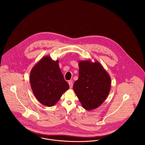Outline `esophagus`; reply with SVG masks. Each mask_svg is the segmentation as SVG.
I'll list each match as a JSON object with an SVG mask.
<instances>
[{"instance_id":"obj_1","label":"esophagus","mask_w":145,"mask_h":145,"mask_svg":"<svg viewBox=\"0 0 145 145\" xmlns=\"http://www.w3.org/2000/svg\"><path fill=\"white\" fill-rule=\"evenodd\" d=\"M69 86H70V88L71 89V88H72V85H73V83L72 82H71V81H70V82H69Z\"/></svg>"}]
</instances>
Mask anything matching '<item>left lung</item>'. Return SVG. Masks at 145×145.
<instances>
[{
  "label": "left lung",
  "mask_w": 145,
  "mask_h": 145,
  "mask_svg": "<svg viewBox=\"0 0 145 145\" xmlns=\"http://www.w3.org/2000/svg\"><path fill=\"white\" fill-rule=\"evenodd\" d=\"M79 78L73 86L74 92L85 109H95L109 94L110 77L98 61H79Z\"/></svg>",
  "instance_id": "8db88e82"
}]
</instances>
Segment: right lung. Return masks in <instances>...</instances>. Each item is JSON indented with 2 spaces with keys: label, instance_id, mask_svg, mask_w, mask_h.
<instances>
[{
  "label": "right lung",
  "instance_id": "add662e5",
  "mask_svg": "<svg viewBox=\"0 0 145 145\" xmlns=\"http://www.w3.org/2000/svg\"><path fill=\"white\" fill-rule=\"evenodd\" d=\"M30 84L36 99L42 104L52 106L67 90L69 85L60 70L59 60L45 56L32 69Z\"/></svg>",
  "mask_w": 145,
  "mask_h": 145
}]
</instances>
